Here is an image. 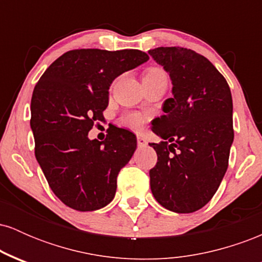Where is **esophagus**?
Here are the masks:
<instances>
[{"mask_svg":"<svg viewBox=\"0 0 262 262\" xmlns=\"http://www.w3.org/2000/svg\"><path fill=\"white\" fill-rule=\"evenodd\" d=\"M137 141H138V145H139V146H143V145H145V144H146L145 138H144L143 135H137Z\"/></svg>","mask_w":262,"mask_h":262,"instance_id":"obj_1","label":"esophagus"}]
</instances>
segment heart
Instances as JSON below:
<instances>
[{
	"label": "heart",
	"instance_id": "1",
	"mask_svg": "<svg viewBox=\"0 0 262 262\" xmlns=\"http://www.w3.org/2000/svg\"><path fill=\"white\" fill-rule=\"evenodd\" d=\"M159 75H165L164 71H162L161 69L151 68L146 71L145 75H144V79H146V77L159 76ZM122 123L125 127L133 129V130H140V129L144 127V124H145V117H144V114H141L139 112H130L123 117Z\"/></svg>",
	"mask_w": 262,
	"mask_h": 262
}]
</instances>
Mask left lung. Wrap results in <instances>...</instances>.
<instances>
[{"instance_id":"8db88e82","label":"left lung","mask_w":262,"mask_h":262,"mask_svg":"<svg viewBox=\"0 0 262 262\" xmlns=\"http://www.w3.org/2000/svg\"><path fill=\"white\" fill-rule=\"evenodd\" d=\"M150 56L172 82L164 116L152 121L161 138L150 143L158 162L150 170L155 200L175 213H192L212 200L227 172L234 140L229 85L215 66L191 49L160 47Z\"/></svg>"}]
</instances>
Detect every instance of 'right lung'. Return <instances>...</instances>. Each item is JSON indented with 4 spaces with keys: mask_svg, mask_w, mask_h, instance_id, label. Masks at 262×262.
Masks as SVG:
<instances>
[{
    "mask_svg": "<svg viewBox=\"0 0 262 262\" xmlns=\"http://www.w3.org/2000/svg\"><path fill=\"white\" fill-rule=\"evenodd\" d=\"M135 49H76L62 54L41 75L31 102L35 158L55 196L70 208L91 212L114 198L117 176L137 149V138L110 128L106 139H89L103 121L116 77L148 61Z\"/></svg>",
    "mask_w": 262,
    "mask_h": 262,
    "instance_id": "obj_1",
    "label": "right lung"
}]
</instances>
